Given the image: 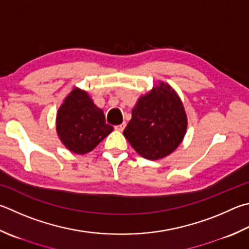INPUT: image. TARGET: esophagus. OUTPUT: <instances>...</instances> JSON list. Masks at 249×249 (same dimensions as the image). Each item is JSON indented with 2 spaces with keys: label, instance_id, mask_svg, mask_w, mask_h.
<instances>
[{
  "label": "esophagus",
  "instance_id": "34e87169",
  "mask_svg": "<svg viewBox=\"0 0 249 249\" xmlns=\"http://www.w3.org/2000/svg\"><path fill=\"white\" fill-rule=\"evenodd\" d=\"M125 126H126V123H125V122H123V123H122V124L116 125L115 126V129L119 130V132H123L124 128H125Z\"/></svg>",
  "mask_w": 249,
  "mask_h": 249
}]
</instances>
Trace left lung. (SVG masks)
Listing matches in <instances>:
<instances>
[{
	"mask_svg": "<svg viewBox=\"0 0 249 249\" xmlns=\"http://www.w3.org/2000/svg\"><path fill=\"white\" fill-rule=\"evenodd\" d=\"M186 129L187 115L178 92L159 81L139 97L123 134L138 155L159 160L179 146Z\"/></svg>",
	"mask_w": 249,
	"mask_h": 249,
	"instance_id": "obj_1",
	"label": "left lung"
}]
</instances>
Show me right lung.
Returning a JSON list of instances; mask_svg holds the SVG:
<instances>
[{
    "mask_svg": "<svg viewBox=\"0 0 249 249\" xmlns=\"http://www.w3.org/2000/svg\"><path fill=\"white\" fill-rule=\"evenodd\" d=\"M113 127L106 123L105 113L87 91L75 87L58 107L56 133L70 151L86 155L93 150Z\"/></svg>",
    "mask_w": 249,
    "mask_h": 249,
    "instance_id": "right-lung-1",
    "label": "right lung"
}]
</instances>
